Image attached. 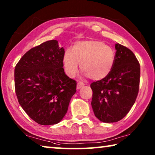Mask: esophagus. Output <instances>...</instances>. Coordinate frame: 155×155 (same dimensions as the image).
Returning <instances> with one entry per match:
<instances>
[{"label": "esophagus", "instance_id": "obj_1", "mask_svg": "<svg viewBox=\"0 0 155 155\" xmlns=\"http://www.w3.org/2000/svg\"><path fill=\"white\" fill-rule=\"evenodd\" d=\"M85 85V84H84L83 82H78L77 83V88L78 89V90H79V89H81L82 87H83V86Z\"/></svg>", "mask_w": 155, "mask_h": 155}]
</instances>
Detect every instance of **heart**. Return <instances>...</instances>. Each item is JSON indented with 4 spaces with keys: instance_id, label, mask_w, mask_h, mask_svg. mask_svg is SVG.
Returning <instances> with one entry per match:
<instances>
[{
    "instance_id": "obj_1",
    "label": "heart",
    "mask_w": 155,
    "mask_h": 155,
    "mask_svg": "<svg viewBox=\"0 0 155 155\" xmlns=\"http://www.w3.org/2000/svg\"><path fill=\"white\" fill-rule=\"evenodd\" d=\"M115 56L114 49L103 41L84 40L76 42L72 50H65L63 63L70 77L77 74L81 64V69L85 75L91 79L101 80L111 71Z\"/></svg>"
}]
</instances>
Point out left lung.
Masks as SVG:
<instances>
[{
	"instance_id": "obj_1",
	"label": "left lung",
	"mask_w": 155,
	"mask_h": 155,
	"mask_svg": "<svg viewBox=\"0 0 155 155\" xmlns=\"http://www.w3.org/2000/svg\"><path fill=\"white\" fill-rule=\"evenodd\" d=\"M115 62L109 74L91 83V106L101 122H117L124 117L137 98L140 81V65L127 47L115 44Z\"/></svg>"
}]
</instances>
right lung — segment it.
<instances>
[{
	"instance_id": "add662e5",
	"label": "right lung",
	"mask_w": 155,
	"mask_h": 155,
	"mask_svg": "<svg viewBox=\"0 0 155 155\" xmlns=\"http://www.w3.org/2000/svg\"><path fill=\"white\" fill-rule=\"evenodd\" d=\"M64 49L54 40L33 47L22 57L14 70L18 103L41 125L59 123L68 111L77 81L65 74Z\"/></svg>"
}]
</instances>
